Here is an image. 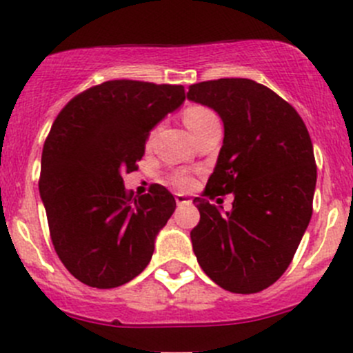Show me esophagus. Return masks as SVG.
I'll use <instances>...</instances> for the list:
<instances>
[{"mask_svg":"<svg viewBox=\"0 0 353 353\" xmlns=\"http://www.w3.org/2000/svg\"><path fill=\"white\" fill-rule=\"evenodd\" d=\"M175 201H176L178 205H185V204H190L192 199L187 197V195H183V194H176Z\"/></svg>","mask_w":353,"mask_h":353,"instance_id":"obj_1","label":"esophagus"}]
</instances>
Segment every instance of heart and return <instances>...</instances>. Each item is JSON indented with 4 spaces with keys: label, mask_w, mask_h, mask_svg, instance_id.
I'll use <instances>...</instances> for the list:
<instances>
[{
    "label": "heart",
    "mask_w": 353,
    "mask_h": 353,
    "mask_svg": "<svg viewBox=\"0 0 353 353\" xmlns=\"http://www.w3.org/2000/svg\"><path fill=\"white\" fill-rule=\"evenodd\" d=\"M212 117H214V113L204 106H190L187 108L183 113V120L185 125L188 127V130H194V128L199 127L202 121L209 120V118ZM173 185H175L176 188H180V190H188V188L194 187V180H192V176L185 175V173H176V175L173 176Z\"/></svg>",
    "instance_id": "b5f03b06"
}]
</instances>
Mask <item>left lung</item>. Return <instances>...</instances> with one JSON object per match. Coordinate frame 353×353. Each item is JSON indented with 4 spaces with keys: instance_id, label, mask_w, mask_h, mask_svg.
Returning <instances> with one entry per match:
<instances>
[{
    "instance_id": "8db88e82",
    "label": "left lung",
    "mask_w": 353,
    "mask_h": 353,
    "mask_svg": "<svg viewBox=\"0 0 353 353\" xmlns=\"http://www.w3.org/2000/svg\"><path fill=\"white\" fill-rule=\"evenodd\" d=\"M187 99L211 108L225 139L190 232L202 271L233 294H257L290 266L312 216L316 159L305 123L276 92L250 79L188 87ZM234 194L221 213L208 202ZM205 196H209L205 199Z\"/></svg>"
}]
</instances>
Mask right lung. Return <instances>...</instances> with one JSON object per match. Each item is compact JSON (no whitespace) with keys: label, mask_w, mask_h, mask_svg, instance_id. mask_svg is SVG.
I'll return each mask as SVG.
<instances>
[{"label":"right lung","mask_w":353,"mask_h":353,"mask_svg":"<svg viewBox=\"0 0 353 353\" xmlns=\"http://www.w3.org/2000/svg\"><path fill=\"white\" fill-rule=\"evenodd\" d=\"M185 101L183 85L108 80L73 97L43 148L39 192L54 250L94 288L128 283L145 270L154 240L176 208L163 185L125 190L149 132Z\"/></svg>","instance_id":"right-lung-1"}]
</instances>
